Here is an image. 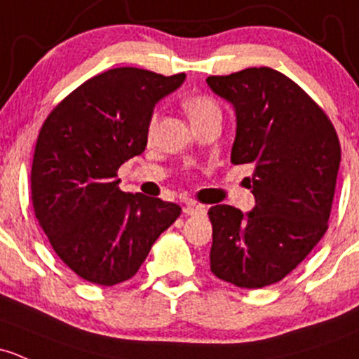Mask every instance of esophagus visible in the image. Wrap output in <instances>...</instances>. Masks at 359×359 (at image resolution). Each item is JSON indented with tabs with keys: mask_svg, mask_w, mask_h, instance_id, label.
I'll list each match as a JSON object with an SVG mask.
<instances>
[{
	"mask_svg": "<svg viewBox=\"0 0 359 359\" xmlns=\"http://www.w3.org/2000/svg\"><path fill=\"white\" fill-rule=\"evenodd\" d=\"M184 213L189 215V217H192V215H205L206 208H205V206H201V205H194V203H189V205L184 208Z\"/></svg>",
	"mask_w": 359,
	"mask_h": 359,
	"instance_id": "34e87169",
	"label": "esophagus"
}]
</instances>
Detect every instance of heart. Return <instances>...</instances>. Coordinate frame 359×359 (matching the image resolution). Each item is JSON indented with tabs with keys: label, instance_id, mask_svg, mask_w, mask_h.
I'll list each match as a JSON object with an SVG mask.
<instances>
[{
	"label": "heart",
	"instance_id": "b5f03b06",
	"mask_svg": "<svg viewBox=\"0 0 359 359\" xmlns=\"http://www.w3.org/2000/svg\"><path fill=\"white\" fill-rule=\"evenodd\" d=\"M182 107L186 110L187 115H189L191 122H196V120H201L205 116L215 115V113H220V107H218L217 101L213 97L206 96V94H191L186 100L182 101ZM158 122V113L154 111L149 118V132L156 127Z\"/></svg>",
	"mask_w": 359,
	"mask_h": 359
}]
</instances>
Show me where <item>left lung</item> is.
I'll return each mask as SVG.
<instances>
[{
    "instance_id": "obj_1",
    "label": "left lung",
    "mask_w": 359,
    "mask_h": 359,
    "mask_svg": "<svg viewBox=\"0 0 359 359\" xmlns=\"http://www.w3.org/2000/svg\"><path fill=\"white\" fill-rule=\"evenodd\" d=\"M236 110L230 161L251 165L249 213L211 206L210 269L220 280L259 289L282 280L329 229L341 165L337 132L299 86L269 67L206 79Z\"/></svg>"
}]
</instances>
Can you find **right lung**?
<instances>
[{"instance_id":"add662e5","label":"right lung","mask_w":359,"mask_h":359,"mask_svg":"<svg viewBox=\"0 0 359 359\" xmlns=\"http://www.w3.org/2000/svg\"><path fill=\"white\" fill-rule=\"evenodd\" d=\"M184 79L134 67L103 72L41 127L30 172L34 213L60 259L84 280H129L180 217L175 203L120 191L116 170L146 149L154 104Z\"/></svg>"}]
</instances>
